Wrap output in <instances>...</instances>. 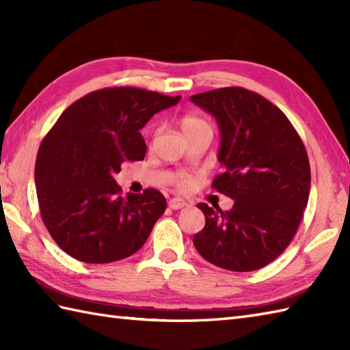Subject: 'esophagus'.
Listing matches in <instances>:
<instances>
[{"instance_id":"34e87169","label":"esophagus","mask_w":350,"mask_h":350,"mask_svg":"<svg viewBox=\"0 0 350 350\" xmlns=\"http://www.w3.org/2000/svg\"><path fill=\"white\" fill-rule=\"evenodd\" d=\"M185 206H187V202H185L183 198H179V197L171 198L170 202H168V207H170V209H173V211H179V209H182V207H185Z\"/></svg>"}]
</instances>
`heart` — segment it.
<instances>
[{
    "label": "heart",
    "instance_id": "heart-1",
    "mask_svg": "<svg viewBox=\"0 0 350 350\" xmlns=\"http://www.w3.org/2000/svg\"><path fill=\"white\" fill-rule=\"evenodd\" d=\"M180 128L185 133V137L191 135V133L197 132H209L212 133V124L206 120V118L200 117L197 114H185L180 118ZM171 182H173L177 188L180 189H188L192 185V177L185 174V173H176L171 177Z\"/></svg>",
    "mask_w": 350,
    "mask_h": 350
}]
</instances>
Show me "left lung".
I'll return each mask as SVG.
<instances>
[{
	"label": "left lung",
	"instance_id": "left-lung-1",
	"mask_svg": "<svg viewBox=\"0 0 350 350\" xmlns=\"http://www.w3.org/2000/svg\"><path fill=\"white\" fill-rule=\"evenodd\" d=\"M189 99L217 118L222 173L212 187L234 200L226 212L197 206L206 226L194 236V247L222 269H260L288 247L307 207L306 147L286 114L247 88H218Z\"/></svg>",
	"mask_w": 350,
	"mask_h": 350
}]
</instances>
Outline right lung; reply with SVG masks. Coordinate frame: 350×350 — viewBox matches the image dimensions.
Wrapping results in <instances>:
<instances>
[{"label": "right lung", "mask_w": 350, "mask_h": 350, "mask_svg": "<svg viewBox=\"0 0 350 350\" xmlns=\"http://www.w3.org/2000/svg\"><path fill=\"white\" fill-rule=\"evenodd\" d=\"M180 96L135 87L85 94L58 117L37 153L34 180L43 224L64 252L111 263L137 252L165 212L159 191L122 196L114 179L126 161H143L139 129Z\"/></svg>", "instance_id": "right-lung-1"}]
</instances>
